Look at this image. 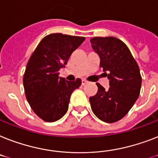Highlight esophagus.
<instances>
[{"label": "esophagus", "mask_w": 158, "mask_h": 158, "mask_svg": "<svg viewBox=\"0 0 158 158\" xmlns=\"http://www.w3.org/2000/svg\"><path fill=\"white\" fill-rule=\"evenodd\" d=\"M87 83H88V81H87L86 79H82V85H84V84H86Z\"/></svg>", "instance_id": "1"}]
</instances>
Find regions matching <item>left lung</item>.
I'll return each instance as SVG.
<instances>
[{"label": "left lung", "mask_w": 158, "mask_h": 158, "mask_svg": "<svg viewBox=\"0 0 158 158\" xmlns=\"http://www.w3.org/2000/svg\"><path fill=\"white\" fill-rule=\"evenodd\" d=\"M92 48L99 55L100 67L109 72L110 88L100 83L97 93L89 98L94 114L108 123L118 121L131 109L139 97L142 78L136 61L127 46L115 37H94Z\"/></svg>", "instance_id": "8db88e82"}]
</instances>
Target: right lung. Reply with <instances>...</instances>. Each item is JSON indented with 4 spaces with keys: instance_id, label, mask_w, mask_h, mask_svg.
<instances>
[{
    "instance_id": "obj_1",
    "label": "right lung",
    "mask_w": 158,
    "mask_h": 158,
    "mask_svg": "<svg viewBox=\"0 0 158 158\" xmlns=\"http://www.w3.org/2000/svg\"><path fill=\"white\" fill-rule=\"evenodd\" d=\"M84 40L61 33L48 35L31 56L24 73V90L32 110L44 121H57L66 114L71 93L81 85L80 79L66 81L58 77V71Z\"/></svg>"
}]
</instances>
